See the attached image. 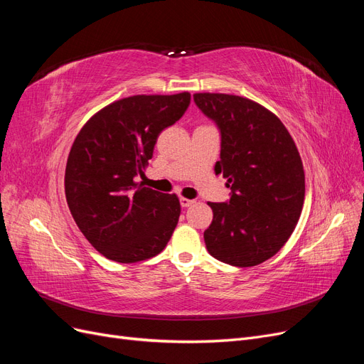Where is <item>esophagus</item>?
<instances>
[{"label": "esophagus", "instance_id": "1", "mask_svg": "<svg viewBox=\"0 0 364 364\" xmlns=\"http://www.w3.org/2000/svg\"><path fill=\"white\" fill-rule=\"evenodd\" d=\"M179 202H181V206H182V208H188V206H191V205L194 203V200H190V199H185V197H181V199H179Z\"/></svg>", "mask_w": 364, "mask_h": 364}]
</instances>
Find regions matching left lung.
Returning <instances> with one entry per match:
<instances>
[{"instance_id":"obj_1","label":"left lung","mask_w":364,"mask_h":364,"mask_svg":"<svg viewBox=\"0 0 364 364\" xmlns=\"http://www.w3.org/2000/svg\"><path fill=\"white\" fill-rule=\"evenodd\" d=\"M197 107L220 130V161L230 199L208 205L213 223L208 252L230 266L252 267L272 258L301 217L305 174L299 151L281 119L245 97L194 94Z\"/></svg>"}]
</instances>
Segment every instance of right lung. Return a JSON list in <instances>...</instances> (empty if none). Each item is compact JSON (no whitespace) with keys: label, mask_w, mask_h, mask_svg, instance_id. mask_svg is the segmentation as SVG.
Listing matches in <instances>:
<instances>
[{"label":"right lung","mask_w":364,"mask_h":364,"mask_svg":"<svg viewBox=\"0 0 364 364\" xmlns=\"http://www.w3.org/2000/svg\"><path fill=\"white\" fill-rule=\"evenodd\" d=\"M191 95H134L98 111L82 127L65 170L74 222L92 247L117 262H136L167 246L181 215L176 194L136 182L161 132L188 109Z\"/></svg>","instance_id":"1"}]
</instances>
